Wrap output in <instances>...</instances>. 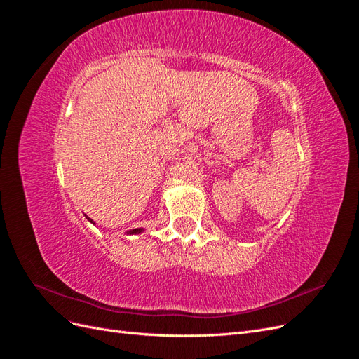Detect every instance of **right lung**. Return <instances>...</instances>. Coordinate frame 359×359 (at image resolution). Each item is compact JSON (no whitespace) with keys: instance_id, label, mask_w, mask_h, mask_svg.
Listing matches in <instances>:
<instances>
[{"instance_id":"right-lung-1","label":"right lung","mask_w":359,"mask_h":359,"mask_svg":"<svg viewBox=\"0 0 359 359\" xmlns=\"http://www.w3.org/2000/svg\"><path fill=\"white\" fill-rule=\"evenodd\" d=\"M86 218H88V217H86ZM88 219H89L90 223H94L90 218H88ZM141 232H144V229H141V227H140V229H132V231L127 232V235H136V233H141Z\"/></svg>"}]
</instances>
